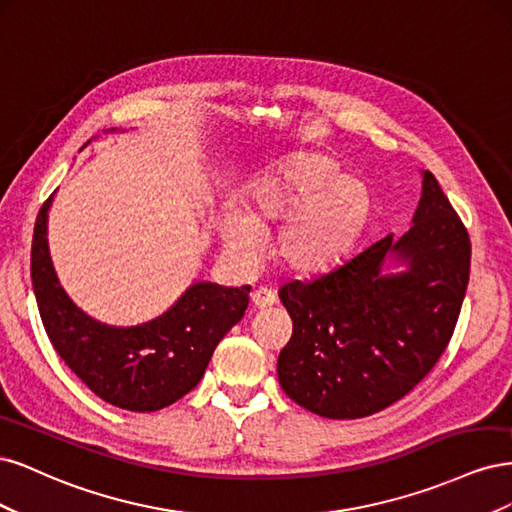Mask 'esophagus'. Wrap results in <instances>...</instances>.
I'll list each match as a JSON object with an SVG mask.
<instances>
[{"instance_id": "1", "label": "esophagus", "mask_w": 512, "mask_h": 512, "mask_svg": "<svg viewBox=\"0 0 512 512\" xmlns=\"http://www.w3.org/2000/svg\"><path fill=\"white\" fill-rule=\"evenodd\" d=\"M275 303H277V297H275V292L269 288H258L252 292V305L256 309H267Z\"/></svg>"}]
</instances>
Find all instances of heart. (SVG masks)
Segmentation results:
<instances>
[{"instance_id":"b5f03b06","label":"heart","mask_w":512,"mask_h":512,"mask_svg":"<svg viewBox=\"0 0 512 512\" xmlns=\"http://www.w3.org/2000/svg\"><path fill=\"white\" fill-rule=\"evenodd\" d=\"M250 211L228 207L220 218L224 250L241 265L265 252V228L284 222L275 256L297 275H316L346 258L369 220L371 198L356 179H339L333 160L297 151L269 162L247 185Z\"/></svg>"}]
</instances>
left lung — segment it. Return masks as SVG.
<instances>
[{
    "label": "left lung",
    "instance_id": "8db88e82",
    "mask_svg": "<svg viewBox=\"0 0 512 512\" xmlns=\"http://www.w3.org/2000/svg\"><path fill=\"white\" fill-rule=\"evenodd\" d=\"M412 226L344 265L280 288L292 337L277 359L284 393L327 418L393 406L446 350L470 280V237L438 179L421 170Z\"/></svg>",
    "mask_w": 512,
    "mask_h": 512
}]
</instances>
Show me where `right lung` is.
Here are the masks:
<instances>
[{
    "label": "right lung",
    "mask_w": 512,
    "mask_h": 512,
    "mask_svg": "<svg viewBox=\"0 0 512 512\" xmlns=\"http://www.w3.org/2000/svg\"><path fill=\"white\" fill-rule=\"evenodd\" d=\"M51 205L53 196L34 226L32 286L53 348L106 404L130 412L175 404L200 382L215 346L243 318L252 288L194 282L147 322L134 327L100 322L59 284L46 239Z\"/></svg>",
    "instance_id": "right-lung-1"
}]
</instances>
